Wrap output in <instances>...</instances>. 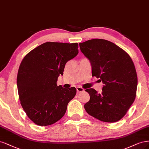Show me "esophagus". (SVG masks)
Returning a JSON list of instances; mask_svg holds the SVG:
<instances>
[{"label":"esophagus","instance_id":"1","mask_svg":"<svg viewBox=\"0 0 149 149\" xmlns=\"http://www.w3.org/2000/svg\"><path fill=\"white\" fill-rule=\"evenodd\" d=\"M77 91L78 92H84V89L82 88V87H77Z\"/></svg>","mask_w":149,"mask_h":149}]
</instances>
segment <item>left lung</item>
<instances>
[{
	"label": "left lung",
	"instance_id": "8db88e82",
	"mask_svg": "<svg viewBox=\"0 0 149 149\" xmlns=\"http://www.w3.org/2000/svg\"><path fill=\"white\" fill-rule=\"evenodd\" d=\"M79 46L91 62L92 76L104 84L101 94L93 88L85 90L90 99L85 104V109L102 121H119L125 116L136 96L137 75L131 57L106 40H90L79 43Z\"/></svg>",
	"mask_w": 149,
	"mask_h": 149
}]
</instances>
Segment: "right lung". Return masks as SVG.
I'll list each match as a JSON object with an SVG mask.
<instances>
[{
    "label": "right lung",
    "mask_w": 149,
    "mask_h": 149,
    "mask_svg": "<svg viewBox=\"0 0 149 149\" xmlns=\"http://www.w3.org/2000/svg\"><path fill=\"white\" fill-rule=\"evenodd\" d=\"M78 43L46 42L24 57L17 84L19 99L27 116L38 126L58 121L75 96V87L57 85L67 62L77 55Z\"/></svg>",
    "instance_id": "obj_1"
}]
</instances>
